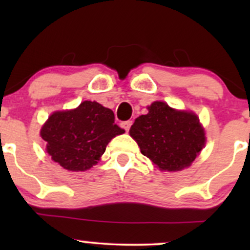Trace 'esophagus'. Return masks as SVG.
<instances>
[{"mask_svg": "<svg viewBox=\"0 0 250 250\" xmlns=\"http://www.w3.org/2000/svg\"><path fill=\"white\" fill-rule=\"evenodd\" d=\"M131 125H133V121H125V122H122L121 123V125H122V128L125 129V131H128L129 129H130V127H131Z\"/></svg>", "mask_w": 250, "mask_h": 250, "instance_id": "obj_1", "label": "esophagus"}]
</instances>
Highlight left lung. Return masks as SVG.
Here are the masks:
<instances>
[{
    "label": "left lung",
    "mask_w": 250,
    "mask_h": 250,
    "mask_svg": "<svg viewBox=\"0 0 250 250\" xmlns=\"http://www.w3.org/2000/svg\"><path fill=\"white\" fill-rule=\"evenodd\" d=\"M129 134L160 170L179 171L189 167L206 145L199 117L161 101L151 103L148 114L135 120Z\"/></svg>",
    "instance_id": "obj_1"
}]
</instances>
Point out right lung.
Masks as SVG:
<instances>
[{
	"instance_id": "1",
	"label": "right lung",
	"mask_w": 250,
	"mask_h": 250,
	"mask_svg": "<svg viewBox=\"0 0 250 250\" xmlns=\"http://www.w3.org/2000/svg\"><path fill=\"white\" fill-rule=\"evenodd\" d=\"M123 133L115 125L113 110L95 101L55 111L41 128L51 160L69 171H84L95 166L110 140Z\"/></svg>"
}]
</instances>
